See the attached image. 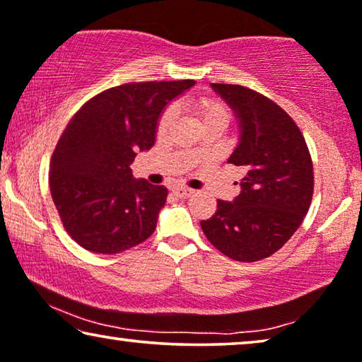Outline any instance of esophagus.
<instances>
[{
	"instance_id": "obj_1",
	"label": "esophagus",
	"mask_w": 362,
	"mask_h": 362,
	"mask_svg": "<svg viewBox=\"0 0 362 362\" xmlns=\"http://www.w3.org/2000/svg\"><path fill=\"white\" fill-rule=\"evenodd\" d=\"M174 193H175L177 197H180V198H187V197L192 195L193 190H192V188H187V187H175L174 188Z\"/></svg>"
}]
</instances>
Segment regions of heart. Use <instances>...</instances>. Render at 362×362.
<instances>
[{"label":"heart","mask_w":362,"mask_h":362,"mask_svg":"<svg viewBox=\"0 0 362 362\" xmlns=\"http://www.w3.org/2000/svg\"><path fill=\"white\" fill-rule=\"evenodd\" d=\"M195 110L198 116H200L202 123H208V121L213 119H221V121H228V111L225 110V106L221 103H218L215 100L210 98H202L195 103ZM174 121V110L169 108L164 115L160 116L159 121V131L164 132L169 129V126Z\"/></svg>","instance_id":"obj_1"}]
</instances>
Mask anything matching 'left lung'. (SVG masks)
<instances>
[{
	"instance_id": "1",
	"label": "left lung",
	"mask_w": 362,
	"mask_h": 362,
	"mask_svg": "<svg viewBox=\"0 0 362 362\" xmlns=\"http://www.w3.org/2000/svg\"><path fill=\"white\" fill-rule=\"evenodd\" d=\"M238 121L239 139L228 162L246 170L233 202L202 230L225 256L254 262L279 251L302 225L313 195V165L298 126L257 91L211 83Z\"/></svg>"
}]
</instances>
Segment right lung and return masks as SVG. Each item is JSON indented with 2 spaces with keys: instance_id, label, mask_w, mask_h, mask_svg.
<instances>
[{
  "instance_id": "obj_1",
  "label": "right lung",
  "mask_w": 362,
  "mask_h": 362,
  "mask_svg": "<svg viewBox=\"0 0 362 362\" xmlns=\"http://www.w3.org/2000/svg\"><path fill=\"white\" fill-rule=\"evenodd\" d=\"M195 80L142 81L96 95L69 121L50 160V193L74 241L118 254L154 233L164 185L132 177L137 152L156 142L160 116Z\"/></svg>"
}]
</instances>
